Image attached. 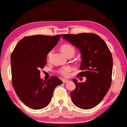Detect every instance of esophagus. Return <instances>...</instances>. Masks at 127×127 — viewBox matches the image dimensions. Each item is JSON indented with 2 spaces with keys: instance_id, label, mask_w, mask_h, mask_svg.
<instances>
[{
  "instance_id": "1",
  "label": "esophagus",
  "mask_w": 127,
  "mask_h": 127,
  "mask_svg": "<svg viewBox=\"0 0 127 127\" xmlns=\"http://www.w3.org/2000/svg\"><path fill=\"white\" fill-rule=\"evenodd\" d=\"M62 81L63 82V83H67V82L69 81V80H68V79H63Z\"/></svg>"
}]
</instances>
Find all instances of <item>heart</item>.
<instances>
[{"label":"heart","instance_id":"b5f03b06","mask_svg":"<svg viewBox=\"0 0 127 127\" xmlns=\"http://www.w3.org/2000/svg\"><path fill=\"white\" fill-rule=\"evenodd\" d=\"M61 52L63 53L66 57L69 55H73L75 54V49L72 45L69 44H64L61 46ZM53 51H51L48 53V59L49 60L51 57L52 55ZM72 70V68L70 66H66L64 67L61 68L60 70H59V73L61 75L64 76H68L69 75V73Z\"/></svg>","mask_w":127,"mask_h":127}]
</instances>
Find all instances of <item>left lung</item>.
Listing matches in <instances>:
<instances>
[{"label": "left lung", "instance_id": "1", "mask_svg": "<svg viewBox=\"0 0 127 127\" xmlns=\"http://www.w3.org/2000/svg\"><path fill=\"white\" fill-rule=\"evenodd\" d=\"M61 37L81 52L82 72L77 76L86 77L84 83L73 79L76 88L70 93L72 102L81 109L93 108L104 99L111 86L113 58L110 49L96 34H63Z\"/></svg>", "mask_w": 127, "mask_h": 127}]
</instances>
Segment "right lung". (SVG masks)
<instances>
[{"label":"right lung","mask_w":127,"mask_h":127,"mask_svg":"<svg viewBox=\"0 0 127 127\" xmlns=\"http://www.w3.org/2000/svg\"><path fill=\"white\" fill-rule=\"evenodd\" d=\"M61 35L25 37L17 44L11 56L12 83L17 96L34 110L49 104L57 86L63 83L52 76L48 80L40 78V71L46 63L47 55L59 41Z\"/></svg>","instance_id":"right-lung-1"}]
</instances>
